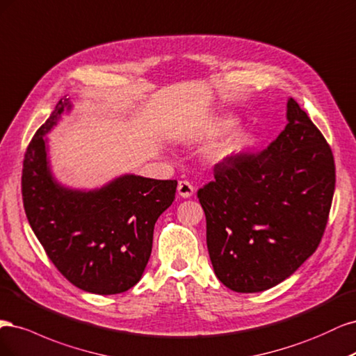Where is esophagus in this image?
<instances>
[{
	"instance_id": "obj_1",
	"label": "esophagus",
	"mask_w": 356,
	"mask_h": 356,
	"mask_svg": "<svg viewBox=\"0 0 356 356\" xmlns=\"http://www.w3.org/2000/svg\"><path fill=\"white\" fill-rule=\"evenodd\" d=\"M193 191H195V188L191 185V183H189L188 180L179 181V185H177V193L180 195L181 198H191L192 195H193Z\"/></svg>"
}]
</instances>
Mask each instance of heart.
<instances>
[{
  "label": "heart",
  "instance_id": "heart-1",
  "mask_svg": "<svg viewBox=\"0 0 356 356\" xmlns=\"http://www.w3.org/2000/svg\"><path fill=\"white\" fill-rule=\"evenodd\" d=\"M238 124L236 118L227 117L222 118L216 122V130L217 131H229L232 130ZM256 136L248 131V130H236L229 134L223 142H220L209 155L211 163H227L231 159L244 154L247 149L253 147L256 145Z\"/></svg>",
  "mask_w": 356,
  "mask_h": 356
}]
</instances>
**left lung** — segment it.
I'll use <instances>...</instances> for the list:
<instances>
[{
    "instance_id": "left-lung-1",
    "label": "left lung",
    "mask_w": 356,
    "mask_h": 356,
    "mask_svg": "<svg viewBox=\"0 0 356 356\" xmlns=\"http://www.w3.org/2000/svg\"><path fill=\"white\" fill-rule=\"evenodd\" d=\"M268 149L214 167L198 191L216 277L236 293H260L299 269L324 235L336 185L332 152L294 99Z\"/></svg>"
}]
</instances>
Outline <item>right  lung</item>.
Masks as SVG:
<instances>
[{
  "label": "right lung",
  "mask_w": 356,
  "mask_h": 356,
  "mask_svg": "<svg viewBox=\"0 0 356 356\" xmlns=\"http://www.w3.org/2000/svg\"><path fill=\"white\" fill-rule=\"evenodd\" d=\"M62 97L26 149L22 195L28 222L49 259L78 289L118 294L140 281L154 226L175 201L176 180L122 175L97 189L60 185L51 173L45 134L70 112Z\"/></svg>",
  "instance_id": "add662e5"
}]
</instances>
